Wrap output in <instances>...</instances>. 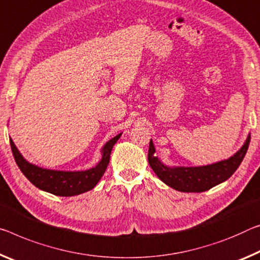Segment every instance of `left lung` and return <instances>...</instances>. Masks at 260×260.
<instances>
[{"mask_svg":"<svg viewBox=\"0 0 260 260\" xmlns=\"http://www.w3.org/2000/svg\"><path fill=\"white\" fill-rule=\"evenodd\" d=\"M250 145V134L244 145L228 159L201 167H168L155 156V146L149 142L148 162L158 178L168 186L180 192H205L225 182L240 167Z\"/></svg>","mask_w":260,"mask_h":260,"instance_id":"8db88e82","label":"left lung"}]
</instances>
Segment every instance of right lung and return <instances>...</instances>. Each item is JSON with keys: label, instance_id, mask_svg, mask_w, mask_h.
Segmentation results:
<instances>
[{"label": "right lung", "instance_id": "add662e5", "mask_svg": "<svg viewBox=\"0 0 260 260\" xmlns=\"http://www.w3.org/2000/svg\"><path fill=\"white\" fill-rule=\"evenodd\" d=\"M121 137V133L112 138L102 148V158L96 167L84 171H61L40 168L32 164L23 157L14 141L10 138V146L16 163L23 175L35 185L45 192L59 197H73L88 192L96 186L102 176L104 175L110 162V155L114 143Z\"/></svg>", "mask_w": 260, "mask_h": 260}]
</instances>
